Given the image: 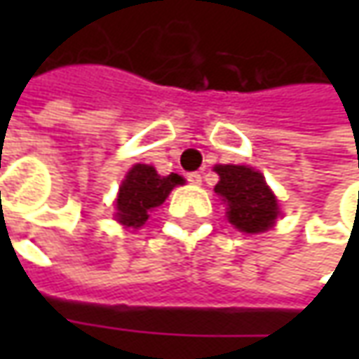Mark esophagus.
<instances>
[{
    "label": "esophagus",
    "instance_id": "esophagus-1",
    "mask_svg": "<svg viewBox=\"0 0 359 359\" xmlns=\"http://www.w3.org/2000/svg\"><path fill=\"white\" fill-rule=\"evenodd\" d=\"M187 182H189V184H194V186H200V184H201V173L200 172L187 173Z\"/></svg>",
    "mask_w": 359,
    "mask_h": 359
}]
</instances>
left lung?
Listing matches in <instances>:
<instances>
[{
    "label": "left lung",
    "instance_id": "obj_1",
    "mask_svg": "<svg viewBox=\"0 0 359 359\" xmlns=\"http://www.w3.org/2000/svg\"><path fill=\"white\" fill-rule=\"evenodd\" d=\"M219 182L214 191L228 205L231 226L243 233H262L273 228L280 205L262 173L248 165H215Z\"/></svg>",
    "mask_w": 359,
    "mask_h": 359
}]
</instances>
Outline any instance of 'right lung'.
Returning a JSON list of instances; mask_svg holds the SVG:
<instances>
[{
  "label": "right lung",
  "instance_id": "right-lung-1",
  "mask_svg": "<svg viewBox=\"0 0 359 359\" xmlns=\"http://www.w3.org/2000/svg\"><path fill=\"white\" fill-rule=\"evenodd\" d=\"M184 177L177 173L159 175L156 168L135 163L119 186L116 200V219L126 228H142L149 212L161 205L175 186H182Z\"/></svg>",
  "mask_w": 359,
  "mask_h": 359
}]
</instances>
